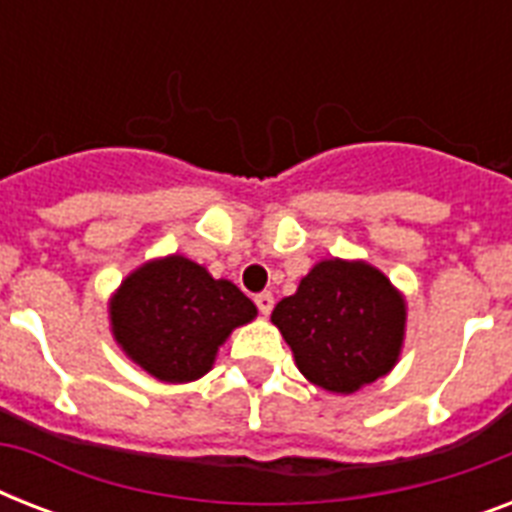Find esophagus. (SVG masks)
Wrapping results in <instances>:
<instances>
[{
    "label": "esophagus",
    "instance_id": "obj_1",
    "mask_svg": "<svg viewBox=\"0 0 512 512\" xmlns=\"http://www.w3.org/2000/svg\"><path fill=\"white\" fill-rule=\"evenodd\" d=\"M255 305L260 308V313H263V316H268V313H271V308H273L271 292H260V295H255Z\"/></svg>",
    "mask_w": 512,
    "mask_h": 512
}]
</instances>
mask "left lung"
<instances>
[{
  "label": "left lung",
  "instance_id": "obj_1",
  "mask_svg": "<svg viewBox=\"0 0 512 512\" xmlns=\"http://www.w3.org/2000/svg\"><path fill=\"white\" fill-rule=\"evenodd\" d=\"M273 327L297 369L327 393L350 396L390 374L406 337V297L366 260L327 257L276 303Z\"/></svg>",
  "mask_w": 512,
  "mask_h": 512
}]
</instances>
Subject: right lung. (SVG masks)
<instances>
[{
  "instance_id": "right-lung-1",
  "label": "right lung",
  "mask_w": 512,
  "mask_h": 512,
  "mask_svg": "<svg viewBox=\"0 0 512 512\" xmlns=\"http://www.w3.org/2000/svg\"><path fill=\"white\" fill-rule=\"evenodd\" d=\"M257 316L233 281L185 255L154 257L127 273L108 300L111 335L124 356L159 382L183 385L215 366L233 329Z\"/></svg>"
}]
</instances>
